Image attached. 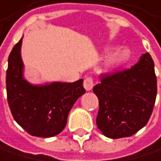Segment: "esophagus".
<instances>
[{"label": "esophagus", "mask_w": 161, "mask_h": 161, "mask_svg": "<svg viewBox=\"0 0 161 161\" xmlns=\"http://www.w3.org/2000/svg\"><path fill=\"white\" fill-rule=\"evenodd\" d=\"M93 85H94V80L92 77H87L83 81V86L87 91L92 90Z\"/></svg>", "instance_id": "obj_1"}]
</instances>
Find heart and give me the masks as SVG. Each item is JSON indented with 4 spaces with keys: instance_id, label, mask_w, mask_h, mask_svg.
I'll list each match as a JSON object with an SVG mask.
<instances>
[{
    "instance_id": "b5f03b06",
    "label": "heart",
    "mask_w": 161,
    "mask_h": 161,
    "mask_svg": "<svg viewBox=\"0 0 161 161\" xmlns=\"http://www.w3.org/2000/svg\"><path fill=\"white\" fill-rule=\"evenodd\" d=\"M129 58H130L129 51L126 49H120V50L115 52L114 53H112L108 57V59L107 61V67L109 69H115V68L120 66L121 64H123L124 62H126Z\"/></svg>"
}]
</instances>
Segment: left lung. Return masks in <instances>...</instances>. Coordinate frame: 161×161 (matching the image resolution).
<instances>
[{
	"instance_id": "8db88e82",
	"label": "left lung",
	"mask_w": 161,
	"mask_h": 161,
	"mask_svg": "<svg viewBox=\"0 0 161 161\" xmlns=\"http://www.w3.org/2000/svg\"><path fill=\"white\" fill-rule=\"evenodd\" d=\"M93 87L99 100L96 125L112 139L131 136L150 119L157 96V77L151 55L144 53L131 69L101 74Z\"/></svg>"
}]
</instances>
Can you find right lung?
Wrapping results in <instances>:
<instances>
[{
  "label": "right lung",
  "instance_id": "right-lung-1",
  "mask_svg": "<svg viewBox=\"0 0 161 161\" xmlns=\"http://www.w3.org/2000/svg\"><path fill=\"white\" fill-rule=\"evenodd\" d=\"M21 44L22 39L14 46L8 57L6 91L11 113L14 120L30 135L54 136L64 130L73 105L85 92L83 80L72 83L31 85L22 74Z\"/></svg>",
  "mask_w": 161,
  "mask_h": 161
}]
</instances>
